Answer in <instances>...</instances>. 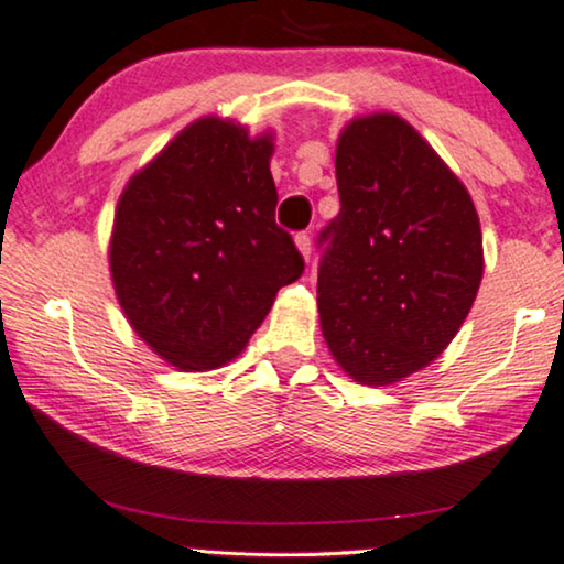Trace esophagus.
Instances as JSON below:
<instances>
[{
  "label": "esophagus",
  "mask_w": 564,
  "mask_h": 564,
  "mask_svg": "<svg viewBox=\"0 0 564 564\" xmlns=\"http://www.w3.org/2000/svg\"><path fill=\"white\" fill-rule=\"evenodd\" d=\"M294 245H296V249H299V254H302L304 260H310V254H312V239H310V234H296Z\"/></svg>",
  "instance_id": "1"
}]
</instances>
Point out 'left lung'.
<instances>
[{
    "instance_id": "8db88e82",
    "label": "left lung",
    "mask_w": 564,
    "mask_h": 564,
    "mask_svg": "<svg viewBox=\"0 0 564 564\" xmlns=\"http://www.w3.org/2000/svg\"><path fill=\"white\" fill-rule=\"evenodd\" d=\"M335 180L319 327L354 382L395 384L437 359L471 312L484 275L479 213L430 142L390 111L340 130Z\"/></svg>"
}]
</instances>
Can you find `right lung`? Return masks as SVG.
Here are the masks:
<instances>
[{
    "label": "right lung",
    "instance_id": "1",
    "mask_svg": "<svg viewBox=\"0 0 564 564\" xmlns=\"http://www.w3.org/2000/svg\"><path fill=\"white\" fill-rule=\"evenodd\" d=\"M273 132L199 117L134 171L113 213L109 270L140 340L182 372L245 351L304 260L275 224Z\"/></svg>",
    "mask_w": 564,
    "mask_h": 564
}]
</instances>
